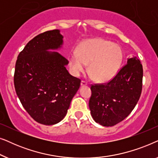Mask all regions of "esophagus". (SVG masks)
Listing matches in <instances>:
<instances>
[{
	"instance_id": "34e87169",
	"label": "esophagus",
	"mask_w": 158,
	"mask_h": 158,
	"mask_svg": "<svg viewBox=\"0 0 158 158\" xmlns=\"http://www.w3.org/2000/svg\"><path fill=\"white\" fill-rule=\"evenodd\" d=\"M81 86H85V85H88V83L85 81H81Z\"/></svg>"
}]
</instances>
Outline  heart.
<instances>
[{
    "instance_id": "1",
    "label": "heart",
    "mask_w": 158,
    "mask_h": 158,
    "mask_svg": "<svg viewBox=\"0 0 158 158\" xmlns=\"http://www.w3.org/2000/svg\"><path fill=\"white\" fill-rule=\"evenodd\" d=\"M123 52L118 44L101 38L89 39L80 44L77 54L69 57L73 74L79 76L89 64L88 73L95 81L106 83L114 78L119 70Z\"/></svg>"
}]
</instances>
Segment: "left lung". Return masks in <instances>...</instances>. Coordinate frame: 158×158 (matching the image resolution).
<instances>
[{
  "label": "left lung",
  "instance_id": "obj_1",
  "mask_svg": "<svg viewBox=\"0 0 158 158\" xmlns=\"http://www.w3.org/2000/svg\"><path fill=\"white\" fill-rule=\"evenodd\" d=\"M142 77V65L135 57L109 82L91 85L89 108L95 122L112 127L127 117L141 96Z\"/></svg>",
  "mask_w": 158,
  "mask_h": 158
}]
</instances>
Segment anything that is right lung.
I'll return each instance as SVG.
<instances>
[{
    "mask_svg": "<svg viewBox=\"0 0 158 158\" xmlns=\"http://www.w3.org/2000/svg\"><path fill=\"white\" fill-rule=\"evenodd\" d=\"M60 30L40 34L29 41L17 58L14 87L21 104L36 122L53 125L65 116L81 80L71 75L68 60L57 52L63 44Z\"/></svg>",
    "mask_w": 158,
    "mask_h": 158,
    "instance_id": "add662e5",
    "label": "right lung"
}]
</instances>
